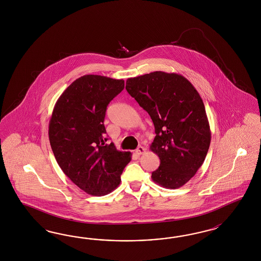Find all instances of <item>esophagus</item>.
<instances>
[{"instance_id": "obj_1", "label": "esophagus", "mask_w": 261, "mask_h": 261, "mask_svg": "<svg viewBox=\"0 0 261 261\" xmlns=\"http://www.w3.org/2000/svg\"><path fill=\"white\" fill-rule=\"evenodd\" d=\"M143 153H145V148L143 146H139L137 149H136V154L137 155H142Z\"/></svg>"}]
</instances>
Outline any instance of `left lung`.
I'll return each instance as SVG.
<instances>
[{
  "instance_id": "obj_1",
  "label": "left lung",
  "mask_w": 261,
  "mask_h": 261,
  "mask_svg": "<svg viewBox=\"0 0 261 261\" xmlns=\"http://www.w3.org/2000/svg\"><path fill=\"white\" fill-rule=\"evenodd\" d=\"M128 94L146 111L156 137L150 149L161 164L152 180L175 190L203 165L211 144L205 105L196 89L178 73L153 71L126 80Z\"/></svg>"
}]
</instances>
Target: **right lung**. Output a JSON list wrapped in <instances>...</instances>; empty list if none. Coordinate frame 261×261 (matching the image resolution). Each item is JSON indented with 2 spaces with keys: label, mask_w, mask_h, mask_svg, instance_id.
I'll return each instance as SVG.
<instances>
[{
  "label": "right lung",
  "mask_w": 261,
  "mask_h": 261,
  "mask_svg": "<svg viewBox=\"0 0 261 261\" xmlns=\"http://www.w3.org/2000/svg\"><path fill=\"white\" fill-rule=\"evenodd\" d=\"M124 80L86 74L74 80L57 99L48 139L57 164L80 190L101 196L117 189L131 161L130 152L106 143L104 118Z\"/></svg>",
  "instance_id": "right-lung-1"
}]
</instances>
